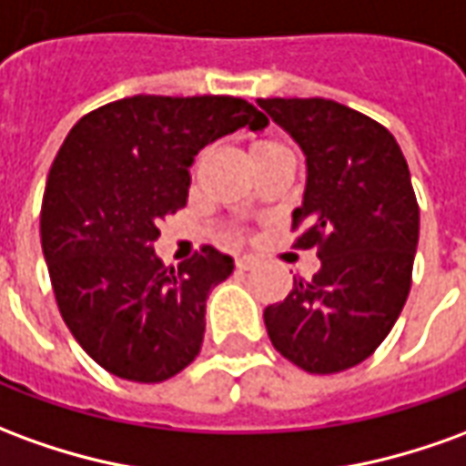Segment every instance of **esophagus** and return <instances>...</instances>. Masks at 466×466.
<instances>
[{
	"mask_svg": "<svg viewBox=\"0 0 466 466\" xmlns=\"http://www.w3.org/2000/svg\"><path fill=\"white\" fill-rule=\"evenodd\" d=\"M259 265V259L252 255H242V257H237V267L239 269H255V267Z\"/></svg>",
	"mask_w": 466,
	"mask_h": 466,
	"instance_id": "34e87169",
	"label": "esophagus"
}]
</instances>
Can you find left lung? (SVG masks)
I'll use <instances>...</instances> for the list:
<instances>
[{"label": "left lung", "instance_id": "8db88e82", "mask_svg": "<svg viewBox=\"0 0 466 466\" xmlns=\"http://www.w3.org/2000/svg\"><path fill=\"white\" fill-rule=\"evenodd\" d=\"M308 161L295 249H318L320 269L267 305L278 353L308 373L358 366L383 343L411 289L419 204L389 128L325 97H259Z\"/></svg>", "mask_w": 466, "mask_h": 466}]
</instances>
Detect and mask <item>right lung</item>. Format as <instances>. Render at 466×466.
<instances>
[{
	"mask_svg": "<svg viewBox=\"0 0 466 466\" xmlns=\"http://www.w3.org/2000/svg\"><path fill=\"white\" fill-rule=\"evenodd\" d=\"M267 123L242 97L133 96L67 133L42 197V252L65 325L108 373L158 383L199 356L207 298L234 262L204 244L166 267L158 222L187 207L188 166L207 143Z\"/></svg>",
	"mask_w": 466,
	"mask_h": 466,
	"instance_id": "add662e5",
	"label": "right lung"
}]
</instances>
